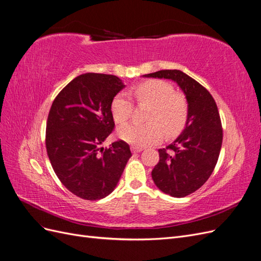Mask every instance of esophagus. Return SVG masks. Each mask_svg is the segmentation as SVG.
Listing matches in <instances>:
<instances>
[{
	"label": "esophagus",
	"instance_id": "1",
	"mask_svg": "<svg viewBox=\"0 0 261 261\" xmlns=\"http://www.w3.org/2000/svg\"><path fill=\"white\" fill-rule=\"evenodd\" d=\"M130 150H132V152H134V153H138V152L141 151V150H143V148L136 147V146H132V147H130Z\"/></svg>",
	"mask_w": 261,
	"mask_h": 261
}]
</instances>
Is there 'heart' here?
Wrapping results in <instances>:
<instances>
[{
	"mask_svg": "<svg viewBox=\"0 0 261 261\" xmlns=\"http://www.w3.org/2000/svg\"><path fill=\"white\" fill-rule=\"evenodd\" d=\"M135 96L150 110L147 124H128L118 129V137L133 146H148L160 141L164 135L174 136L184 128L188 105L184 94L175 92L170 83L160 80L147 81L135 88ZM133 101L127 93L120 92L111 102V113L116 124H125L133 112Z\"/></svg>",
	"mask_w": 261,
	"mask_h": 261,
	"instance_id": "1",
	"label": "heart"
}]
</instances>
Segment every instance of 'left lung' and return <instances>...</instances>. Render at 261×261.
Here are the masks:
<instances>
[{
    "instance_id": "1",
    "label": "left lung",
    "mask_w": 261,
    "mask_h": 261,
    "mask_svg": "<svg viewBox=\"0 0 261 261\" xmlns=\"http://www.w3.org/2000/svg\"><path fill=\"white\" fill-rule=\"evenodd\" d=\"M145 77L174 81L188 103L184 130L168 147L151 172L156 187L181 198L200 188L212 174L222 146V124L215 99L198 82L178 69H163Z\"/></svg>"
}]
</instances>
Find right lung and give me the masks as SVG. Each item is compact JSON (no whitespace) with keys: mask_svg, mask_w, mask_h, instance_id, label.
<instances>
[{"mask_svg":"<svg viewBox=\"0 0 261 261\" xmlns=\"http://www.w3.org/2000/svg\"><path fill=\"white\" fill-rule=\"evenodd\" d=\"M124 87L114 75L83 74L68 83L51 106L46 152L61 183L83 199L111 194L132 156L124 140L101 147L114 129L111 102Z\"/></svg>","mask_w":261,"mask_h":261,"instance_id":"right-lung-1","label":"right lung"}]
</instances>
